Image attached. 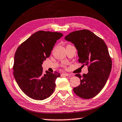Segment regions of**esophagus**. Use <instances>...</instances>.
<instances>
[{
  "label": "esophagus",
  "instance_id": "obj_1",
  "mask_svg": "<svg viewBox=\"0 0 122 122\" xmlns=\"http://www.w3.org/2000/svg\"><path fill=\"white\" fill-rule=\"evenodd\" d=\"M62 75H64V76H71V74H69V73H63V74H62Z\"/></svg>",
  "mask_w": 122,
  "mask_h": 122
}]
</instances>
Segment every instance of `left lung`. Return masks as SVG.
I'll return each mask as SVG.
<instances>
[{
	"instance_id": "left-lung-1",
	"label": "left lung",
	"mask_w": 122,
	"mask_h": 122,
	"mask_svg": "<svg viewBox=\"0 0 122 122\" xmlns=\"http://www.w3.org/2000/svg\"><path fill=\"white\" fill-rule=\"evenodd\" d=\"M78 51L79 62L87 66L88 72L81 76L80 85L73 91L83 99L92 98L104 88L112 68V60L107 47L101 38L88 30L73 31L65 37Z\"/></svg>"
}]
</instances>
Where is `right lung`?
I'll return each instance as SVG.
<instances>
[{
  "label": "right lung",
  "mask_w": 122,
  "mask_h": 122,
  "mask_svg": "<svg viewBox=\"0 0 122 122\" xmlns=\"http://www.w3.org/2000/svg\"><path fill=\"white\" fill-rule=\"evenodd\" d=\"M63 34L38 31L17 48L14 57L13 75L21 90L33 99L42 100L51 96L55 88L59 72L43 73L42 65L51 54L57 40Z\"/></svg>",
  "instance_id": "add662e5"
}]
</instances>
